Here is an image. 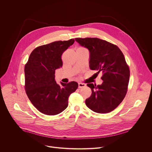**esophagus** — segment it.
<instances>
[{"label": "esophagus", "instance_id": "1", "mask_svg": "<svg viewBox=\"0 0 152 152\" xmlns=\"http://www.w3.org/2000/svg\"><path fill=\"white\" fill-rule=\"evenodd\" d=\"M86 86L85 83H79V88H83Z\"/></svg>", "mask_w": 152, "mask_h": 152}]
</instances>
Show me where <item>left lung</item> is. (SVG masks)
<instances>
[{"mask_svg": "<svg viewBox=\"0 0 152 152\" xmlns=\"http://www.w3.org/2000/svg\"><path fill=\"white\" fill-rule=\"evenodd\" d=\"M75 40L90 53V68L103 73L101 85L88 83L91 96L85 100L93 111L108 113L121 103L127 91L130 70L118 47L97 38H76Z\"/></svg>", "mask_w": 152, "mask_h": 152, "instance_id": "1", "label": "left lung"}]
</instances>
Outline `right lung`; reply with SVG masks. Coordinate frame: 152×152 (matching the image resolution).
Masks as SVG:
<instances>
[{"label":"right lung","mask_w":152,"mask_h":152,"mask_svg":"<svg viewBox=\"0 0 152 152\" xmlns=\"http://www.w3.org/2000/svg\"><path fill=\"white\" fill-rule=\"evenodd\" d=\"M75 42L57 41L35 48L31 53L25 67L26 93L37 109L42 114L55 115L68 106L70 95L78 83H56L55 70L62 66L61 56Z\"/></svg>","instance_id":"right-lung-1"}]
</instances>
